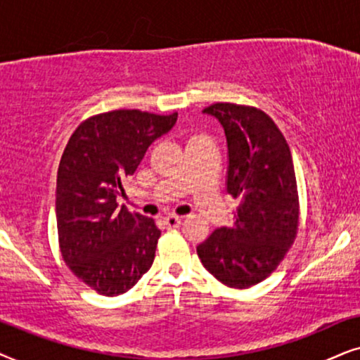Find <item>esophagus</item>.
Returning a JSON list of instances; mask_svg holds the SVG:
<instances>
[{
    "instance_id": "1",
    "label": "esophagus",
    "mask_w": 360,
    "mask_h": 360,
    "mask_svg": "<svg viewBox=\"0 0 360 360\" xmlns=\"http://www.w3.org/2000/svg\"><path fill=\"white\" fill-rule=\"evenodd\" d=\"M162 222H165L167 229H176V227H179L181 222H183V219L177 217V215H167V217H165Z\"/></svg>"
}]
</instances>
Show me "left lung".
<instances>
[{
    "label": "left lung",
    "instance_id": "1",
    "mask_svg": "<svg viewBox=\"0 0 360 360\" xmlns=\"http://www.w3.org/2000/svg\"><path fill=\"white\" fill-rule=\"evenodd\" d=\"M202 112L224 127L225 189L238 199V207L232 227L214 230L198 247V255L220 283L245 290L276 270L298 233L293 158L283 133L260 108L220 102Z\"/></svg>",
    "mask_w": 360,
    "mask_h": 360
}]
</instances>
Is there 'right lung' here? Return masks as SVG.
Returning a JSON list of instances; mask_svg holds the SVG:
<instances>
[{"label":"right lung","mask_w":360,"mask_h":360,"mask_svg":"<svg viewBox=\"0 0 360 360\" xmlns=\"http://www.w3.org/2000/svg\"><path fill=\"white\" fill-rule=\"evenodd\" d=\"M177 113L112 110L84 120L72 133L57 171L56 217L62 258L103 296L127 293L150 270L161 230L155 220L118 209L123 181L136 171Z\"/></svg>","instance_id":"1"}]
</instances>
